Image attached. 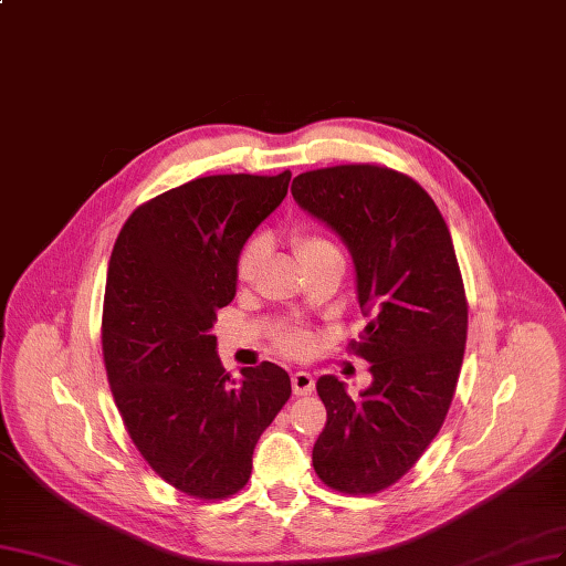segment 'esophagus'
Listing matches in <instances>:
<instances>
[{"instance_id":"1","label":"esophagus","mask_w":566,"mask_h":566,"mask_svg":"<svg viewBox=\"0 0 566 566\" xmlns=\"http://www.w3.org/2000/svg\"><path fill=\"white\" fill-rule=\"evenodd\" d=\"M291 386H294L296 395H310L315 390V378L307 371H296L294 376H291Z\"/></svg>"}]
</instances>
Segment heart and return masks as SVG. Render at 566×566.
Listing matches in <instances>:
<instances>
[{
	"mask_svg": "<svg viewBox=\"0 0 566 566\" xmlns=\"http://www.w3.org/2000/svg\"><path fill=\"white\" fill-rule=\"evenodd\" d=\"M291 240H294V247H296L303 263L322 256V253L338 251L332 240H326L324 234L313 232V230H296L294 234H291ZM265 251H268L265 237H251V240H247L234 259V277L240 282L253 280V275H256L263 259H265ZM313 343H315L313 336H310V332H305V329H284L277 336L280 348L286 355H294V357L307 355L310 350H313Z\"/></svg>",
	"mask_w": 566,
	"mask_h": 566,
	"instance_id": "b5f03b06",
	"label": "heart"
}]
</instances>
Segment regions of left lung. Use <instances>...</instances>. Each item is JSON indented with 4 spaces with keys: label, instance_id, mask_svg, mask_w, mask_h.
<instances>
[{
    "label": "left lung",
    "instance_id": "obj_1",
    "mask_svg": "<svg viewBox=\"0 0 566 566\" xmlns=\"http://www.w3.org/2000/svg\"><path fill=\"white\" fill-rule=\"evenodd\" d=\"M291 195L348 247L371 315L350 345L371 386L353 399L336 376L317 380L326 426L313 465L343 494H376L421 459L451 407L468 336L459 261L440 209L405 174L343 164L296 176Z\"/></svg>",
    "mask_w": 566,
    "mask_h": 566
}]
</instances>
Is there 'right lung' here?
Wrapping results in <instances>:
<instances>
[{
    "instance_id": "1",
    "label": "right lung",
    "mask_w": 566,
    "mask_h": 566,
    "mask_svg": "<svg viewBox=\"0 0 566 566\" xmlns=\"http://www.w3.org/2000/svg\"><path fill=\"white\" fill-rule=\"evenodd\" d=\"M280 176H207L138 207L124 223L103 303V357L136 449L195 499H228L251 475L263 430L291 397L272 361L232 378L211 334L237 294L234 259L289 190Z\"/></svg>"
}]
</instances>
